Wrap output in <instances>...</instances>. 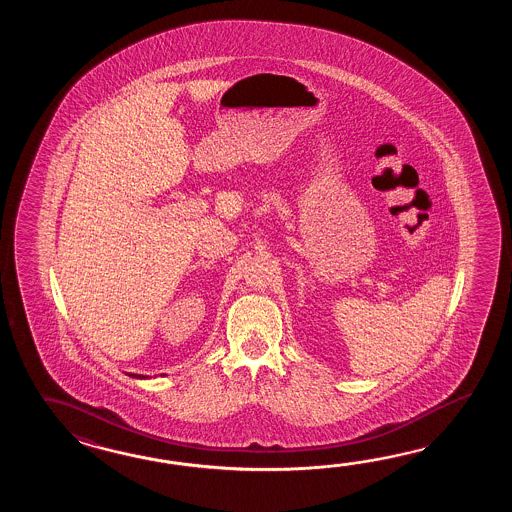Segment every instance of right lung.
I'll return each mask as SVG.
<instances>
[{
    "label": "right lung",
    "instance_id": "obj_1",
    "mask_svg": "<svg viewBox=\"0 0 512 512\" xmlns=\"http://www.w3.org/2000/svg\"><path fill=\"white\" fill-rule=\"evenodd\" d=\"M126 375H130L133 379H148V377H144V375H135V373H126Z\"/></svg>",
    "mask_w": 512,
    "mask_h": 512
}]
</instances>
